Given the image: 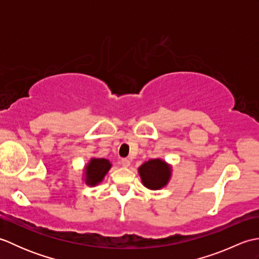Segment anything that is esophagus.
<instances>
[{
    "instance_id": "esophagus-1",
    "label": "esophagus",
    "mask_w": 259,
    "mask_h": 259,
    "mask_svg": "<svg viewBox=\"0 0 259 259\" xmlns=\"http://www.w3.org/2000/svg\"><path fill=\"white\" fill-rule=\"evenodd\" d=\"M121 163H122V166H123L124 168H128V167H130L131 161L129 160V159L124 158V159H122V160H121Z\"/></svg>"
}]
</instances>
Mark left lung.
<instances>
[{
	"mask_svg": "<svg viewBox=\"0 0 259 259\" xmlns=\"http://www.w3.org/2000/svg\"><path fill=\"white\" fill-rule=\"evenodd\" d=\"M141 183L150 190H160L166 187L172 176V166L161 158L150 159L138 168Z\"/></svg>",
	"mask_w": 259,
	"mask_h": 259,
	"instance_id": "1",
	"label": "left lung"
}]
</instances>
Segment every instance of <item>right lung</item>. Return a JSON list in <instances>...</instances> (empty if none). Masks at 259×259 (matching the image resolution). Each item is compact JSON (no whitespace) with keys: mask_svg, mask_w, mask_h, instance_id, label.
Returning <instances> with one entry per match:
<instances>
[{"mask_svg":"<svg viewBox=\"0 0 259 259\" xmlns=\"http://www.w3.org/2000/svg\"><path fill=\"white\" fill-rule=\"evenodd\" d=\"M111 167L112 162L109 159L92 157L83 167L82 180L87 186L96 187L102 183Z\"/></svg>","mask_w":259,"mask_h":259,"instance_id":"obj_1","label":"right lung"}]
</instances>
